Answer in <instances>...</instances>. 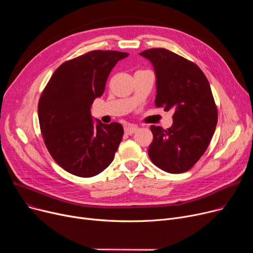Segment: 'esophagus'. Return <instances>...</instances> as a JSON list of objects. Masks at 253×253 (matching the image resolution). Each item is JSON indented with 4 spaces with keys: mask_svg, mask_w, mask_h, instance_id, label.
<instances>
[{
    "mask_svg": "<svg viewBox=\"0 0 253 253\" xmlns=\"http://www.w3.org/2000/svg\"><path fill=\"white\" fill-rule=\"evenodd\" d=\"M137 129H138V127L136 125H127L124 130H125V133L131 135V134H133L134 132H136Z\"/></svg>",
    "mask_w": 253,
    "mask_h": 253,
    "instance_id": "obj_1",
    "label": "esophagus"
}]
</instances>
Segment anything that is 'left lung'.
Segmentation results:
<instances>
[{
  "label": "left lung",
  "instance_id": "8db88e82",
  "mask_svg": "<svg viewBox=\"0 0 253 253\" xmlns=\"http://www.w3.org/2000/svg\"><path fill=\"white\" fill-rule=\"evenodd\" d=\"M156 73L155 104L173 110L168 129L151 126V161L169 173L190 170L207 150L217 124V108L204 73L197 64L164 48L144 50Z\"/></svg>",
  "mask_w": 253,
  "mask_h": 253
}]
</instances>
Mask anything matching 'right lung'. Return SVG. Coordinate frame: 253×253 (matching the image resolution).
<instances>
[{
  "label": "right lung",
  "instance_id": "obj_1",
  "mask_svg": "<svg viewBox=\"0 0 253 253\" xmlns=\"http://www.w3.org/2000/svg\"><path fill=\"white\" fill-rule=\"evenodd\" d=\"M129 54L90 51L63 62L53 73L38 104L47 150L65 171L80 177L99 174L114 160L124 130L117 122L94 125L91 104L104 91L116 63Z\"/></svg>",
  "mask_w": 253,
  "mask_h": 253
}]
</instances>
